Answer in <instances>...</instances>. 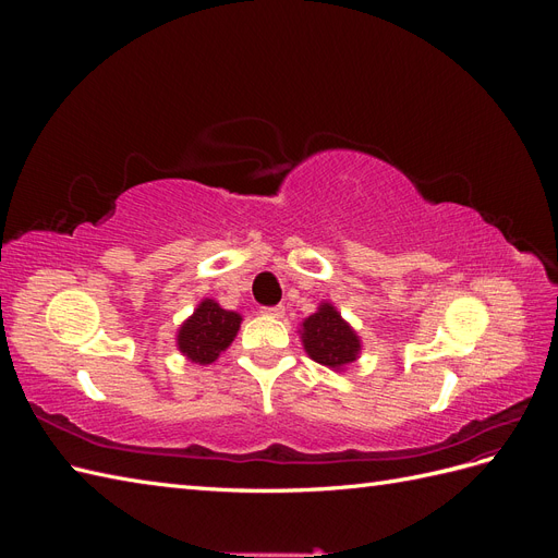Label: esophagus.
Returning <instances> with one entry per match:
<instances>
[{"instance_id":"obj_1","label":"esophagus","mask_w":558,"mask_h":558,"mask_svg":"<svg viewBox=\"0 0 558 558\" xmlns=\"http://www.w3.org/2000/svg\"><path fill=\"white\" fill-rule=\"evenodd\" d=\"M263 314L265 316H272V318H281L286 314V310L281 305H277V307H263Z\"/></svg>"}]
</instances>
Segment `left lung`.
<instances>
[{"label":"left lung","instance_id":"obj_1","mask_svg":"<svg viewBox=\"0 0 558 558\" xmlns=\"http://www.w3.org/2000/svg\"><path fill=\"white\" fill-rule=\"evenodd\" d=\"M298 332L307 356L335 373H344L349 365L361 359L363 342L359 332L328 300L320 302L316 312L302 320Z\"/></svg>","mask_w":558,"mask_h":558}]
</instances>
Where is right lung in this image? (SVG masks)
Masks as SVG:
<instances>
[{
	"label": "right lung",
	"instance_id": "1",
	"mask_svg": "<svg viewBox=\"0 0 558 558\" xmlns=\"http://www.w3.org/2000/svg\"><path fill=\"white\" fill-rule=\"evenodd\" d=\"M242 326V314L223 310L216 300L205 298L177 330L181 356L197 365H211L232 344Z\"/></svg>",
	"mask_w": 558,
	"mask_h": 558
}]
</instances>
